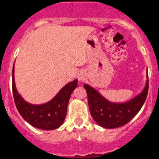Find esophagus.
<instances>
[{"label": "esophagus", "mask_w": 159, "mask_h": 159, "mask_svg": "<svg viewBox=\"0 0 159 159\" xmlns=\"http://www.w3.org/2000/svg\"><path fill=\"white\" fill-rule=\"evenodd\" d=\"M78 80L80 82H83L86 79V74L84 71H80L79 74H78Z\"/></svg>", "instance_id": "obj_1"}]
</instances>
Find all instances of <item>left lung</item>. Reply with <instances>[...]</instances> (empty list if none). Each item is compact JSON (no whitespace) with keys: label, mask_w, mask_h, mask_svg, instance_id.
I'll return each instance as SVG.
<instances>
[{"label":"left lung","mask_w":159,"mask_h":159,"mask_svg":"<svg viewBox=\"0 0 159 159\" xmlns=\"http://www.w3.org/2000/svg\"><path fill=\"white\" fill-rule=\"evenodd\" d=\"M146 83L139 95L123 103L111 102L104 98L93 87L84 84L90 113L94 120L101 127L107 129L120 127L125 125L139 111L146 99L148 90V70Z\"/></svg>","instance_id":"8db88e82"}]
</instances>
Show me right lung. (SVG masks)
<instances>
[{
  "label": "right lung",
  "mask_w": 159,
  "mask_h": 159,
  "mask_svg": "<svg viewBox=\"0 0 159 159\" xmlns=\"http://www.w3.org/2000/svg\"><path fill=\"white\" fill-rule=\"evenodd\" d=\"M77 80H74L63 87L58 93L49 102L41 105L30 104L23 99L16 89L13 64L12 88L15 105L23 119L31 124L32 127L38 129L52 130L61 127L66 117L70 95L73 90L77 87Z\"/></svg>",
  "instance_id": "right-lung-1"
}]
</instances>
